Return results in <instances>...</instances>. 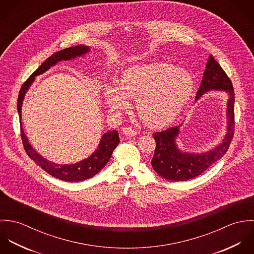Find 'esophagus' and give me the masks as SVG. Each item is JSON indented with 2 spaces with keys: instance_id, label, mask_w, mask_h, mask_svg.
<instances>
[{
  "instance_id": "1",
  "label": "esophagus",
  "mask_w": 254,
  "mask_h": 254,
  "mask_svg": "<svg viewBox=\"0 0 254 254\" xmlns=\"http://www.w3.org/2000/svg\"><path fill=\"white\" fill-rule=\"evenodd\" d=\"M136 130L130 127H123V134L127 136V137H131V136H134L136 135Z\"/></svg>"
}]
</instances>
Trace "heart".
I'll return each mask as SVG.
<instances>
[{
    "label": "heart",
    "instance_id": "b5f03b06",
    "mask_svg": "<svg viewBox=\"0 0 254 254\" xmlns=\"http://www.w3.org/2000/svg\"><path fill=\"white\" fill-rule=\"evenodd\" d=\"M195 88L192 75L168 63L134 64L126 68L116 85H106L108 107L121 112L136 99V110L145 125L160 128L172 124L191 98Z\"/></svg>",
    "mask_w": 254,
    "mask_h": 254
}]
</instances>
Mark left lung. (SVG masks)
<instances>
[{
  "mask_svg": "<svg viewBox=\"0 0 254 254\" xmlns=\"http://www.w3.org/2000/svg\"><path fill=\"white\" fill-rule=\"evenodd\" d=\"M212 90L225 91L228 94L226 106V133L222 141L207 151L190 152L182 150L177 143L179 135L181 134L180 127L183 124L153 133L156 147L151 165L155 172L162 178L177 182L196 178L215 162L220 160L229 149L235 127V93L230 78L213 56L210 55L203 72L201 84L196 93L195 102L198 101L205 93Z\"/></svg>",
  "mask_w": 254,
  "mask_h": 254,
  "instance_id": "obj_1",
  "label": "left lung"
}]
</instances>
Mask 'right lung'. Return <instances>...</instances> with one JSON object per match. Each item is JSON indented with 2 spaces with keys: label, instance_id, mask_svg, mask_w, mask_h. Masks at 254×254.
<instances>
[{
  "label": "right lung",
  "instance_id": "right-lung-1",
  "mask_svg": "<svg viewBox=\"0 0 254 254\" xmlns=\"http://www.w3.org/2000/svg\"><path fill=\"white\" fill-rule=\"evenodd\" d=\"M89 52H90L89 46L81 44V45L66 48L64 50H61L53 54L51 57H49L23 83L17 99V112L19 116L21 139H22L23 147L27 153V155L46 173L51 175L52 177H55L61 181L69 182V183L70 182L77 183V182L85 181L87 179L94 177L96 174H98L101 171L102 169L106 166V164L109 162L112 156V153L120 142L119 132L116 129L105 132L102 135L100 142L96 150L87 158L74 164H57L44 158L30 144L22 128L21 108H22L25 94L29 90L32 83L35 81L36 76L46 72L47 70H49L51 67L62 61H71L80 57H84Z\"/></svg>",
  "mask_w": 254,
  "mask_h": 254
}]
</instances>
